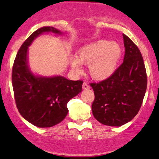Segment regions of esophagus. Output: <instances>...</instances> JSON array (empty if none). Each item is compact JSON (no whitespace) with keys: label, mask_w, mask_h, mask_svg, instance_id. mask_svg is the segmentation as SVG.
I'll use <instances>...</instances> for the list:
<instances>
[{"label":"esophagus","mask_w":159,"mask_h":159,"mask_svg":"<svg viewBox=\"0 0 159 159\" xmlns=\"http://www.w3.org/2000/svg\"><path fill=\"white\" fill-rule=\"evenodd\" d=\"M83 89L84 90H87V89L90 88V86H89V84L87 83H86V82H84L83 83Z\"/></svg>","instance_id":"1"}]
</instances>
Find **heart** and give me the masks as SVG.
Masks as SVG:
<instances>
[{"instance_id": "1", "label": "heart", "mask_w": 159, "mask_h": 159, "mask_svg": "<svg viewBox=\"0 0 159 159\" xmlns=\"http://www.w3.org/2000/svg\"><path fill=\"white\" fill-rule=\"evenodd\" d=\"M123 50L117 43L98 40L81 47L77 58H71L72 67L76 72L81 71V63L89 65V73L95 80L101 81L113 75L121 59Z\"/></svg>"}]
</instances>
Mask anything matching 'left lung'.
<instances>
[{"mask_svg": "<svg viewBox=\"0 0 159 159\" xmlns=\"http://www.w3.org/2000/svg\"><path fill=\"white\" fill-rule=\"evenodd\" d=\"M125 55L123 63L111 76L91 83L95 98L92 112L99 123L121 126L138 114L145 96L147 76L139 48L123 34Z\"/></svg>", "mask_w": 159, "mask_h": 159, "instance_id": "obj_1", "label": "left lung"}]
</instances>
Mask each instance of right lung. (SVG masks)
Listing matches in <instances>:
<instances>
[{"instance_id":"obj_1","label":"right lung","mask_w":159,"mask_h":159,"mask_svg":"<svg viewBox=\"0 0 159 159\" xmlns=\"http://www.w3.org/2000/svg\"><path fill=\"white\" fill-rule=\"evenodd\" d=\"M61 34L52 27L37 29L24 42L14 61L12 83L14 98L20 114L29 123L40 128L52 127L63 121L68 114L66 105L81 92V80L70 81L62 76L37 77L27 63L28 46L44 32Z\"/></svg>"}]
</instances>
